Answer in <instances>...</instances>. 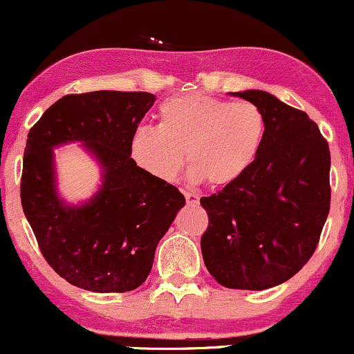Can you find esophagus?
<instances>
[{
    "label": "esophagus",
    "mask_w": 354,
    "mask_h": 354,
    "mask_svg": "<svg viewBox=\"0 0 354 354\" xmlns=\"http://www.w3.org/2000/svg\"><path fill=\"white\" fill-rule=\"evenodd\" d=\"M185 198H186V203H188V205L196 206L198 203H200V196L194 193H191V191H185Z\"/></svg>",
    "instance_id": "34e87169"
}]
</instances>
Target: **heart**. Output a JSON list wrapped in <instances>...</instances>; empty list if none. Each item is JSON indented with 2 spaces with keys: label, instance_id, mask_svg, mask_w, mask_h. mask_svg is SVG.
Listing matches in <instances>:
<instances>
[{
  "label": "heart",
  "instance_id": "obj_1",
  "mask_svg": "<svg viewBox=\"0 0 354 354\" xmlns=\"http://www.w3.org/2000/svg\"><path fill=\"white\" fill-rule=\"evenodd\" d=\"M263 136L265 116L256 104L189 93L161 103L158 126L133 131L129 154L146 174L173 181L186 153L191 180L225 186L253 165Z\"/></svg>",
  "mask_w": 354,
  "mask_h": 354
}]
</instances>
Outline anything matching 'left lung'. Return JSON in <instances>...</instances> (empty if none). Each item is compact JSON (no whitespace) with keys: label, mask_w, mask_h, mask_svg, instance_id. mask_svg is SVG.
<instances>
[{"label":"left lung","mask_w":354,"mask_h":354,"mask_svg":"<svg viewBox=\"0 0 354 354\" xmlns=\"http://www.w3.org/2000/svg\"><path fill=\"white\" fill-rule=\"evenodd\" d=\"M261 109L265 136L236 181L201 198L208 230L201 253L211 276L233 290L261 291L298 273L330 213V146L301 109L259 89L234 93Z\"/></svg>","instance_id":"1"}]
</instances>
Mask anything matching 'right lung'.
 Wrapping results in <instances>:
<instances>
[{
    "label": "right lung",
    "instance_id": "1",
    "mask_svg": "<svg viewBox=\"0 0 354 354\" xmlns=\"http://www.w3.org/2000/svg\"><path fill=\"white\" fill-rule=\"evenodd\" d=\"M156 96L145 91L66 95L28 133L21 205L39 250L73 286L126 293L145 283L158 243L185 196L146 174L129 154V140ZM81 140L104 168V185L81 207L55 193V145Z\"/></svg>",
    "mask_w": 354,
    "mask_h": 354
}]
</instances>
